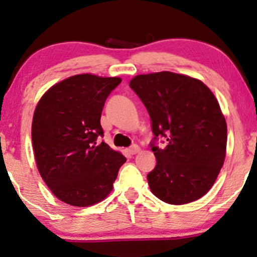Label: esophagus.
Instances as JSON below:
<instances>
[{
	"instance_id": "esophagus-1",
	"label": "esophagus",
	"mask_w": 257,
	"mask_h": 257,
	"mask_svg": "<svg viewBox=\"0 0 257 257\" xmlns=\"http://www.w3.org/2000/svg\"><path fill=\"white\" fill-rule=\"evenodd\" d=\"M139 150H140L139 146H136V145H133L132 147H129V148L126 149V152H128L129 154H131V155H134V154L139 153Z\"/></svg>"
}]
</instances>
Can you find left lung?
<instances>
[{"label": "left lung", "mask_w": 257, "mask_h": 257, "mask_svg": "<svg viewBox=\"0 0 257 257\" xmlns=\"http://www.w3.org/2000/svg\"><path fill=\"white\" fill-rule=\"evenodd\" d=\"M129 87L152 119V193L169 204L202 197L216 181L227 148V123L216 97L203 82L170 71L138 75ZM159 137L166 140L164 149L156 146Z\"/></svg>", "instance_id": "left-lung-1"}]
</instances>
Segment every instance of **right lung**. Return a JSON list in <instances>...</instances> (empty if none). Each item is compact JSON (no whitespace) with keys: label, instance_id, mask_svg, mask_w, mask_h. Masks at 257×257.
Here are the masks:
<instances>
[{"label":"right lung","instance_id":"obj_1","mask_svg":"<svg viewBox=\"0 0 257 257\" xmlns=\"http://www.w3.org/2000/svg\"><path fill=\"white\" fill-rule=\"evenodd\" d=\"M119 77L75 75L41 97L33 117L32 140L37 168L53 194L75 207L101 202L112 189L121 153L103 138L101 114Z\"/></svg>","mask_w":257,"mask_h":257}]
</instances>
